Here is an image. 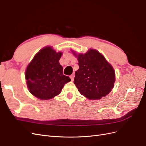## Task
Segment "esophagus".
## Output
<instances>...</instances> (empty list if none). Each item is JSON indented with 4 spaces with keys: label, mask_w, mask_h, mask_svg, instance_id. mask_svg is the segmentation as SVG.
Listing matches in <instances>:
<instances>
[{
    "label": "esophagus",
    "mask_w": 146,
    "mask_h": 146,
    "mask_svg": "<svg viewBox=\"0 0 146 146\" xmlns=\"http://www.w3.org/2000/svg\"><path fill=\"white\" fill-rule=\"evenodd\" d=\"M70 79H71V80H72V81H73V80H74V74L71 75V76H70Z\"/></svg>",
    "instance_id": "1"
}]
</instances>
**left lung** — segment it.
I'll list each match as a JSON object with an SVG mask.
<instances>
[{
  "label": "left lung",
  "mask_w": 146,
  "mask_h": 146,
  "mask_svg": "<svg viewBox=\"0 0 146 146\" xmlns=\"http://www.w3.org/2000/svg\"><path fill=\"white\" fill-rule=\"evenodd\" d=\"M79 69L76 72L74 84L80 94L92 100L107 96L114 87L115 73L112 66L96 50L77 55Z\"/></svg>",
  "instance_id": "obj_1"
}]
</instances>
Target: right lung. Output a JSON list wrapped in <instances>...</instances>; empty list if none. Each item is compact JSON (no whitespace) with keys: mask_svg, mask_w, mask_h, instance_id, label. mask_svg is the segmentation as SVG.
<instances>
[{"mask_svg":"<svg viewBox=\"0 0 146 146\" xmlns=\"http://www.w3.org/2000/svg\"><path fill=\"white\" fill-rule=\"evenodd\" d=\"M61 52H56L51 47L39 50L29 64L25 79L29 91L42 100L54 98L60 94L64 84L70 78L63 74L59 60Z\"/></svg>","mask_w":146,"mask_h":146,"instance_id":"add662e5","label":"right lung"}]
</instances>
